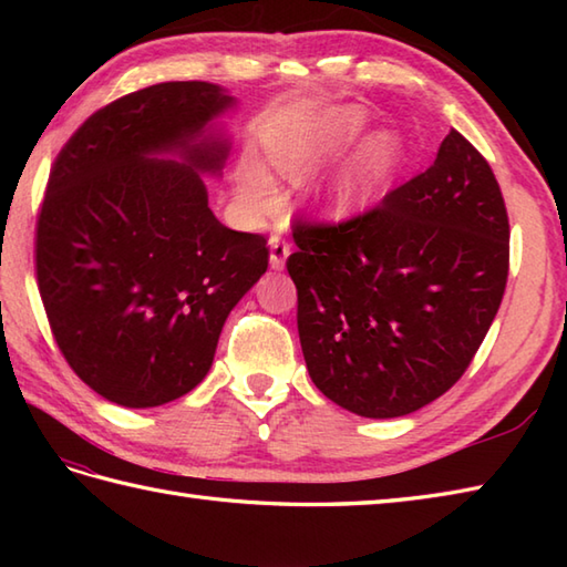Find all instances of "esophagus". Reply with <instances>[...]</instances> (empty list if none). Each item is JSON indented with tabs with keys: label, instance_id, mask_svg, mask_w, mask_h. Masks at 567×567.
Returning <instances> with one entry per match:
<instances>
[{
	"label": "esophagus",
	"instance_id": "1",
	"mask_svg": "<svg viewBox=\"0 0 567 567\" xmlns=\"http://www.w3.org/2000/svg\"><path fill=\"white\" fill-rule=\"evenodd\" d=\"M287 256H290V244H287V240L280 236H272L270 238V268L282 270Z\"/></svg>",
	"mask_w": 567,
	"mask_h": 567
}]
</instances>
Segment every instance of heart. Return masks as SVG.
I'll return each mask as SVG.
<instances>
[{"mask_svg": "<svg viewBox=\"0 0 567 567\" xmlns=\"http://www.w3.org/2000/svg\"><path fill=\"white\" fill-rule=\"evenodd\" d=\"M365 126V112L358 106H339L311 118L290 134L275 138L268 146V163L287 179H302L321 163L339 155ZM402 161V146L388 131L360 143L351 161H346L321 199L333 212H348L372 199L390 183ZM238 192L252 214H270L280 204L272 179L258 165H244L238 173Z\"/></svg>", "mask_w": 567, "mask_h": 567, "instance_id": "1", "label": "heart"}]
</instances>
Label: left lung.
I'll return each mask as SVG.
<instances>
[{
  "label": "left lung",
  "mask_w": 567,
  "mask_h": 567,
  "mask_svg": "<svg viewBox=\"0 0 567 567\" xmlns=\"http://www.w3.org/2000/svg\"><path fill=\"white\" fill-rule=\"evenodd\" d=\"M287 258L311 382L368 419L449 392L495 321L509 219L489 163L455 128L426 173L341 224L295 221Z\"/></svg>",
  "instance_id": "1"
}]
</instances>
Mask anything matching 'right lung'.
Here are the masks:
<instances>
[{"instance_id": "right-lung-1", "label": "right lung", "mask_w": 567, "mask_h": 567, "mask_svg": "<svg viewBox=\"0 0 567 567\" xmlns=\"http://www.w3.org/2000/svg\"><path fill=\"white\" fill-rule=\"evenodd\" d=\"M236 100L161 82L94 112L58 153L35 226L48 323L75 375L128 409L207 378L226 317L268 270V240L224 226L202 175L231 143Z\"/></svg>"}]
</instances>
